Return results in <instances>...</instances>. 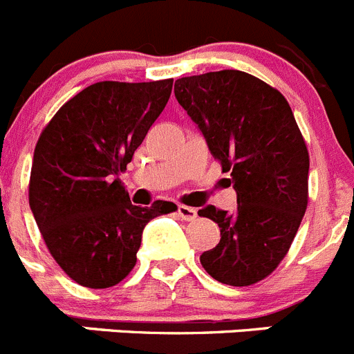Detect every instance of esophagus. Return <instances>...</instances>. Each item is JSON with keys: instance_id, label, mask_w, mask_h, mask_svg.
<instances>
[{"instance_id": "1", "label": "esophagus", "mask_w": 354, "mask_h": 354, "mask_svg": "<svg viewBox=\"0 0 354 354\" xmlns=\"http://www.w3.org/2000/svg\"><path fill=\"white\" fill-rule=\"evenodd\" d=\"M178 214H180V218L181 220H185V222H192V220H196L197 211L194 209V207H188V206H183V204H180V206H178Z\"/></svg>"}]
</instances>
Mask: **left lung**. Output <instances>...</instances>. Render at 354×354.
<instances>
[{
	"label": "left lung",
	"mask_w": 354,
	"mask_h": 354,
	"mask_svg": "<svg viewBox=\"0 0 354 354\" xmlns=\"http://www.w3.org/2000/svg\"><path fill=\"white\" fill-rule=\"evenodd\" d=\"M174 95L237 194L232 213L199 209L222 236L201 263L216 281L253 285L285 259L307 207L309 153L292 108L281 92L237 69L180 78Z\"/></svg>",
	"instance_id": "obj_1"
}]
</instances>
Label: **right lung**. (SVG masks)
Instances as JSON below:
<instances>
[{
  "label": "right lung",
  "instance_id": "add662e5",
  "mask_svg": "<svg viewBox=\"0 0 354 354\" xmlns=\"http://www.w3.org/2000/svg\"><path fill=\"white\" fill-rule=\"evenodd\" d=\"M173 80L99 82L69 99L35 148L29 206L48 252L78 285L110 288L136 266L151 218L176 209L134 206L120 173L169 101Z\"/></svg>",
  "mask_w": 354,
  "mask_h": 354
}]
</instances>
